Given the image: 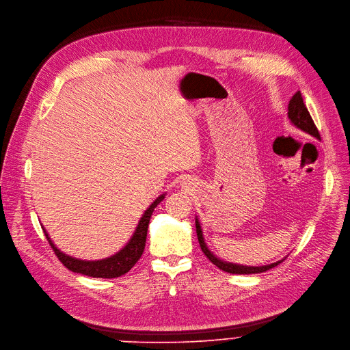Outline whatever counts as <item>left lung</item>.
<instances>
[{"mask_svg": "<svg viewBox=\"0 0 350 350\" xmlns=\"http://www.w3.org/2000/svg\"><path fill=\"white\" fill-rule=\"evenodd\" d=\"M287 117H288V120H291V123L295 127H297L299 130L313 135V137L317 139V140L321 139V134H319V131H317V129L313 123V120H312V117H310V114L306 109V105H305V103H303V97H301L300 91H297V93L292 97V100L288 101ZM196 232H197V239H199V243H200V247H202L203 253L207 256V259L213 265H216L220 270L232 273V275H254V273H263V271H267L273 267H276L279 263L283 262V260H279V262L265 265V266H243V265L224 262L207 247L204 236H203L202 226H200V221H199V219H197V216H196Z\"/></svg>", "mask_w": 350, "mask_h": 350, "instance_id": "8db88e82", "label": "left lung"}]
</instances>
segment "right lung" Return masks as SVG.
Returning <instances> with one entry per match:
<instances>
[{
	"label": "right lung",
	"mask_w": 350,
	"mask_h": 350,
	"mask_svg": "<svg viewBox=\"0 0 350 350\" xmlns=\"http://www.w3.org/2000/svg\"><path fill=\"white\" fill-rule=\"evenodd\" d=\"M164 197H165V193L160 194L157 199L147 207L144 215L139 220V224H137V227H135L133 236L126 243V246L121 250H118L117 253H114L113 256L105 257V259H100V260L75 259V257H71V256L63 253L54 245L50 234L47 233V230L44 229V227H42V230H44L45 237H47L49 243L51 245L54 253L59 259V262H62L68 270H71L74 273H81V275H85L90 278H103V279L120 278V276H123L124 273H127L135 263H137L142 257L144 247H146V239H147V229H148L150 217H151V215H153V211L157 207V204L164 200Z\"/></svg>",
	"instance_id": "add662e5"
}]
</instances>
